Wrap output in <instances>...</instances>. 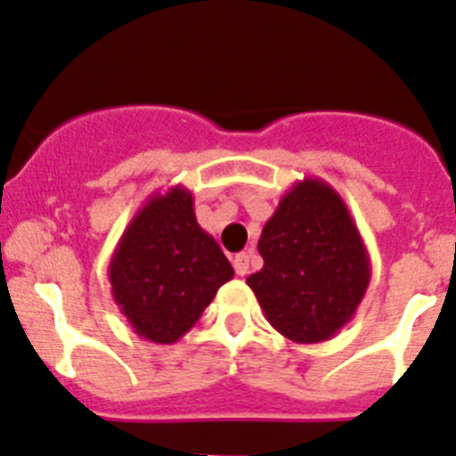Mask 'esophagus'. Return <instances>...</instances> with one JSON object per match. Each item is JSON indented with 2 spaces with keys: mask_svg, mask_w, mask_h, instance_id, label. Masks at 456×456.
Segmentation results:
<instances>
[{
  "mask_svg": "<svg viewBox=\"0 0 456 456\" xmlns=\"http://www.w3.org/2000/svg\"><path fill=\"white\" fill-rule=\"evenodd\" d=\"M249 268H252V254L249 252L236 254V258H233V270H236V274L245 277V274L249 273Z\"/></svg>",
  "mask_w": 456,
  "mask_h": 456,
  "instance_id": "34e87169",
  "label": "esophagus"
}]
</instances>
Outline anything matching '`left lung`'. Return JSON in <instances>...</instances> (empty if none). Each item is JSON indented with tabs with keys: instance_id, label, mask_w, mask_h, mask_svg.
<instances>
[{
	"instance_id": "1",
	"label": "left lung",
	"mask_w": 456,
	"mask_h": 456,
	"mask_svg": "<svg viewBox=\"0 0 456 456\" xmlns=\"http://www.w3.org/2000/svg\"><path fill=\"white\" fill-rule=\"evenodd\" d=\"M264 268L249 274L270 325L293 343H322L356 314L370 256L338 192L306 177L279 200L258 238Z\"/></svg>"
}]
</instances>
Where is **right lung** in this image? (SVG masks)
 <instances>
[{
	"mask_svg": "<svg viewBox=\"0 0 456 456\" xmlns=\"http://www.w3.org/2000/svg\"><path fill=\"white\" fill-rule=\"evenodd\" d=\"M232 277V264L198 224L183 186L154 192L138 208L109 264L120 314L141 338L161 346L182 338Z\"/></svg>",
	"mask_w": 456,
	"mask_h": 456,
	"instance_id": "right-lung-1",
	"label": "right lung"
}]
</instances>
